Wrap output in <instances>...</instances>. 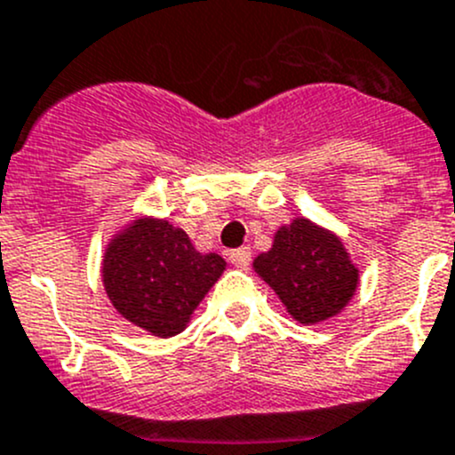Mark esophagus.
Returning <instances> with one entry per match:
<instances>
[{
    "mask_svg": "<svg viewBox=\"0 0 455 455\" xmlns=\"http://www.w3.org/2000/svg\"><path fill=\"white\" fill-rule=\"evenodd\" d=\"M228 257H230V261L235 263L236 267H245L250 261H252V250L236 248V250H230V254H228Z\"/></svg>",
    "mask_w": 455,
    "mask_h": 455,
    "instance_id": "34e87169",
    "label": "esophagus"
}]
</instances>
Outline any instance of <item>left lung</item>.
Masks as SVG:
<instances>
[{
  "label": "left lung",
  "mask_w": 455,
  "mask_h": 455,
  "mask_svg": "<svg viewBox=\"0 0 455 455\" xmlns=\"http://www.w3.org/2000/svg\"><path fill=\"white\" fill-rule=\"evenodd\" d=\"M252 266L304 326L341 313L360 283V270L339 236L304 216L281 225L272 248Z\"/></svg>",
  "instance_id": "8db88e82"
}]
</instances>
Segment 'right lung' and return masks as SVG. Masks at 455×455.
Instances as JSON below:
<instances>
[{
  "label": "right lung",
  "mask_w": 455,
  "mask_h": 455,
  "mask_svg": "<svg viewBox=\"0 0 455 455\" xmlns=\"http://www.w3.org/2000/svg\"><path fill=\"white\" fill-rule=\"evenodd\" d=\"M223 270V257L198 252L180 228L147 216L120 230L102 259V281L114 308L156 337L183 332Z\"/></svg>",
  "instance_id": "add662e5"
}]
</instances>
